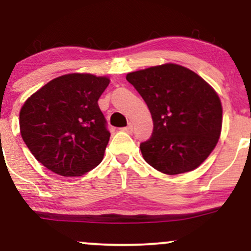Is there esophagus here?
Returning <instances> with one entry per match:
<instances>
[{
	"label": "esophagus",
	"instance_id": "34e87169",
	"mask_svg": "<svg viewBox=\"0 0 251 251\" xmlns=\"http://www.w3.org/2000/svg\"><path fill=\"white\" fill-rule=\"evenodd\" d=\"M122 129H123V131L127 132V133H132V131H133V125H132V124H128L126 127H123Z\"/></svg>",
	"mask_w": 251,
	"mask_h": 251
}]
</instances>
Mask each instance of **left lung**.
<instances>
[{
	"mask_svg": "<svg viewBox=\"0 0 251 251\" xmlns=\"http://www.w3.org/2000/svg\"><path fill=\"white\" fill-rule=\"evenodd\" d=\"M133 85L151 112L153 132L140 144L145 162L166 175L201 165L220 139L222 103L205 80L176 63L132 72Z\"/></svg>",
	"mask_w": 251,
	"mask_h": 251,
	"instance_id": "obj_1",
	"label": "left lung"
}]
</instances>
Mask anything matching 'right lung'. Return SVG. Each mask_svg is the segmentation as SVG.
<instances>
[{"label":"right lung","instance_id":"obj_1","mask_svg":"<svg viewBox=\"0 0 251 251\" xmlns=\"http://www.w3.org/2000/svg\"><path fill=\"white\" fill-rule=\"evenodd\" d=\"M108 83L106 76L66 74L25 100L20 131L36 160L63 177L82 176L99 165L111 133L98 100Z\"/></svg>","mask_w":251,"mask_h":251}]
</instances>
